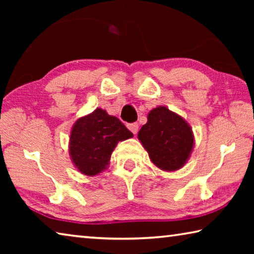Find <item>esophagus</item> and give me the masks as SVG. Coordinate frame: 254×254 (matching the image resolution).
I'll list each match as a JSON object with an SVG mask.
<instances>
[{
    "instance_id": "esophagus-1",
    "label": "esophagus",
    "mask_w": 254,
    "mask_h": 254,
    "mask_svg": "<svg viewBox=\"0 0 254 254\" xmlns=\"http://www.w3.org/2000/svg\"><path fill=\"white\" fill-rule=\"evenodd\" d=\"M127 127H128V130H130L133 133V134H136L137 131H139V124H137V123L127 124Z\"/></svg>"
}]
</instances>
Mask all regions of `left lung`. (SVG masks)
I'll use <instances>...</instances> for the list:
<instances>
[{"mask_svg":"<svg viewBox=\"0 0 254 254\" xmlns=\"http://www.w3.org/2000/svg\"><path fill=\"white\" fill-rule=\"evenodd\" d=\"M137 137L159 168L174 171L182 168L194 145L190 127L183 118L165 106L153 109Z\"/></svg>","mask_w":254,"mask_h":254,"instance_id":"1","label":"left lung"}]
</instances>
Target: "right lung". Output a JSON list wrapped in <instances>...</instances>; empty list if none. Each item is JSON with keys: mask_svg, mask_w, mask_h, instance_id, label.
<instances>
[{"mask_svg": "<svg viewBox=\"0 0 254 254\" xmlns=\"http://www.w3.org/2000/svg\"><path fill=\"white\" fill-rule=\"evenodd\" d=\"M133 134L118 118L97 109L75 123L70 134L69 153L81 174L94 176L109 165L119 141Z\"/></svg>", "mask_w": 254, "mask_h": 254, "instance_id": "1", "label": "right lung"}]
</instances>
